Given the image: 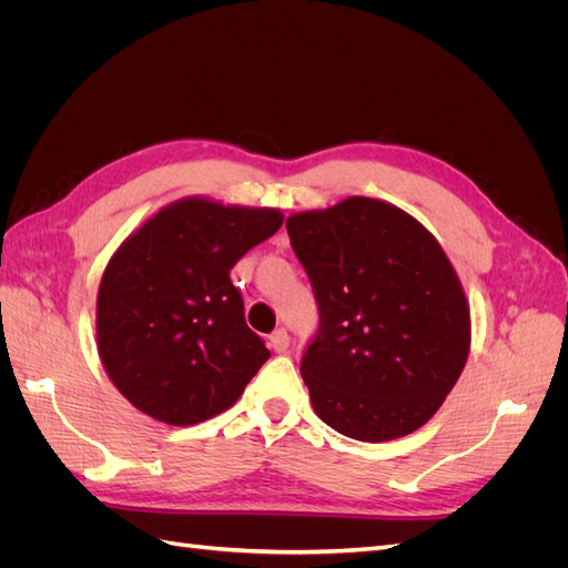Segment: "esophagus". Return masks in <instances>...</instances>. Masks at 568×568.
Listing matches in <instances>:
<instances>
[{"label":"esophagus","mask_w":568,"mask_h":568,"mask_svg":"<svg viewBox=\"0 0 568 568\" xmlns=\"http://www.w3.org/2000/svg\"><path fill=\"white\" fill-rule=\"evenodd\" d=\"M270 348L274 353H286V348H288V334H286V329H277V332L270 334Z\"/></svg>","instance_id":"34e87169"}]
</instances>
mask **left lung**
<instances>
[{"instance_id": "obj_1", "label": "left lung", "mask_w": 568, "mask_h": 568, "mask_svg": "<svg viewBox=\"0 0 568 568\" xmlns=\"http://www.w3.org/2000/svg\"><path fill=\"white\" fill-rule=\"evenodd\" d=\"M286 232L320 311L301 359L317 417L365 443L417 432L469 355V305L448 255L415 217L365 196L291 215Z\"/></svg>"}]
</instances>
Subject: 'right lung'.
<instances>
[{"label": "right lung", "mask_w": 568, "mask_h": 568, "mask_svg": "<svg viewBox=\"0 0 568 568\" xmlns=\"http://www.w3.org/2000/svg\"><path fill=\"white\" fill-rule=\"evenodd\" d=\"M274 209L182 199L128 236L97 296L109 379L144 415L189 426L232 407L265 365L230 272L282 227Z\"/></svg>", "instance_id": "add662e5"}]
</instances>
